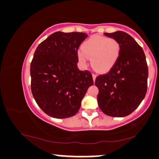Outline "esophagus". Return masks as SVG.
Here are the masks:
<instances>
[{
	"label": "esophagus",
	"mask_w": 159,
	"mask_h": 159,
	"mask_svg": "<svg viewBox=\"0 0 159 159\" xmlns=\"http://www.w3.org/2000/svg\"><path fill=\"white\" fill-rule=\"evenodd\" d=\"M96 78H97V75H96L95 73H93V80H94V81L96 80Z\"/></svg>",
	"instance_id": "obj_1"
}]
</instances>
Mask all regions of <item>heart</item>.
<instances>
[{"mask_svg": "<svg viewBox=\"0 0 159 159\" xmlns=\"http://www.w3.org/2000/svg\"><path fill=\"white\" fill-rule=\"evenodd\" d=\"M121 44L117 39L102 36H93L87 39L78 51L80 63L86 65L88 57L98 71L105 73L113 68L121 53Z\"/></svg>", "mask_w": 159, "mask_h": 159, "instance_id": "b5f03b06", "label": "heart"}]
</instances>
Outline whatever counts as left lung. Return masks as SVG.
Listing matches in <instances>:
<instances>
[{"instance_id":"1","label":"left lung","mask_w":159,"mask_h":159,"mask_svg":"<svg viewBox=\"0 0 159 159\" xmlns=\"http://www.w3.org/2000/svg\"><path fill=\"white\" fill-rule=\"evenodd\" d=\"M121 44L117 62L108 73L98 75V104L107 115L122 117L135 111L146 97L148 69L141 47L122 31L104 33Z\"/></svg>"}]
</instances>
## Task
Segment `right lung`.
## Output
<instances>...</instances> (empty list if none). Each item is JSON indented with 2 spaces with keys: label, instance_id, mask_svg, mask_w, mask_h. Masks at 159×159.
<instances>
[{
  "label": "right lung",
  "instance_id": "add662e5",
  "mask_svg": "<svg viewBox=\"0 0 159 159\" xmlns=\"http://www.w3.org/2000/svg\"><path fill=\"white\" fill-rule=\"evenodd\" d=\"M87 37L82 32H57L36 49L30 66L31 89L38 106L50 117L75 115L93 84L90 71L77 66L78 50Z\"/></svg>",
  "mask_w": 159,
  "mask_h": 159
}]
</instances>
